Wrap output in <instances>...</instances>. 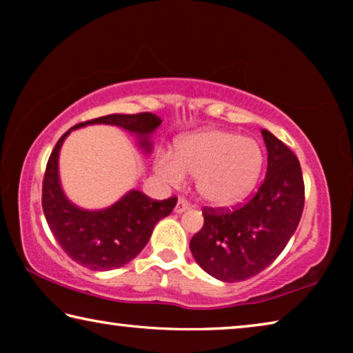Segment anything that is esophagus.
I'll return each mask as SVG.
<instances>
[{"label": "esophagus", "mask_w": 353, "mask_h": 353, "mask_svg": "<svg viewBox=\"0 0 353 353\" xmlns=\"http://www.w3.org/2000/svg\"><path fill=\"white\" fill-rule=\"evenodd\" d=\"M190 208V204H188V201L187 199H183V198H181L177 201V204H176V213H183V212H187Z\"/></svg>", "instance_id": "esophagus-1"}]
</instances>
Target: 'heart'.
Listing matches in <instances>:
<instances>
[{"instance_id":"1","label":"heart","mask_w":353,"mask_h":353,"mask_svg":"<svg viewBox=\"0 0 353 353\" xmlns=\"http://www.w3.org/2000/svg\"><path fill=\"white\" fill-rule=\"evenodd\" d=\"M263 168L259 141L221 129L198 130L177 141L176 154L159 152L155 172L171 185L196 177L207 205L230 208L252 193Z\"/></svg>"}]
</instances>
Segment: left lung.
<instances>
[{
    "mask_svg": "<svg viewBox=\"0 0 353 353\" xmlns=\"http://www.w3.org/2000/svg\"><path fill=\"white\" fill-rule=\"evenodd\" d=\"M266 177L248 204L234 212L204 208V225L190 241L198 265L221 282L256 276L277 259L302 216L305 188L301 163L270 130Z\"/></svg>",
    "mask_w": 353,
    "mask_h": 353,
    "instance_id": "1",
    "label": "left lung"
}]
</instances>
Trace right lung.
Wrapping results in <instances>:
<instances>
[{"label": "right lung", "instance_id": "obj_1", "mask_svg": "<svg viewBox=\"0 0 353 353\" xmlns=\"http://www.w3.org/2000/svg\"><path fill=\"white\" fill-rule=\"evenodd\" d=\"M109 124L135 135L139 148L146 155L152 151L151 137L162 119L154 113L124 115L113 113L68 129L52 149L48 160L41 205L48 225L61 248L76 263L92 271H110L134 260L152 235L155 224L172 212L177 198L151 201L139 190H129L123 198L99 210H87L71 202L59 176V154L71 130Z\"/></svg>", "mask_w": 353, "mask_h": 353}]
</instances>
